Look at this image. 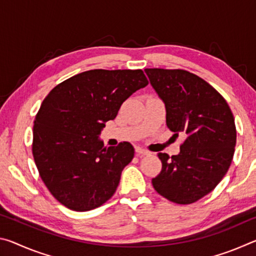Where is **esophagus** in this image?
I'll return each instance as SVG.
<instances>
[{"instance_id": "obj_1", "label": "esophagus", "mask_w": 256, "mask_h": 256, "mask_svg": "<svg viewBox=\"0 0 256 256\" xmlns=\"http://www.w3.org/2000/svg\"><path fill=\"white\" fill-rule=\"evenodd\" d=\"M136 154H138V156H149L150 154V152L148 150H146V149H142V148H136Z\"/></svg>"}]
</instances>
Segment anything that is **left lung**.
<instances>
[{"label": "left lung", "mask_w": 256, "mask_h": 256, "mask_svg": "<svg viewBox=\"0 0 256 256\" xmlns=\"http://www.w3.org/2000/svg\"><path fill=\"white\" fill-rule=\"evenodd\" d=\"M166 108V124L185 140L180 154H158L162 168L154 190L174 203L190 204L210 193L230 166L236 128L227 102L214 86L185 70L146 68Z\"/></svg>", "instance_id": "8db88e82"}]
</instances>
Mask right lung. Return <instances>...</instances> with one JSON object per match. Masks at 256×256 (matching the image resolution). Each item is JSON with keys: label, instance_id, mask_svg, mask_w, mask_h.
Here are the masks:
<instances>
[{"label": "right lung", "instance_id": "right-lung-1", "mask_svg": "<svg viewBox=\"0 0 256 256\" xmlns=\"http://www.w3.org/2000/svg\"><path fill=\"white\" fill-rule=\"evenodd\" d=\"M146 84L142 70H90L47 94L34 122L32 154L46 188L63 206L89 211L115 193L134 148L130 142L105 148L99 136Z\"/></svg>", "mask_w": 256, "mask_h": 256}]
</instances>
